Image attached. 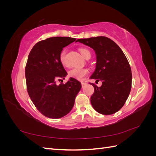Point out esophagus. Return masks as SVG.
Here are the masks:
<instances>
[{
    "label": "esophagus",
    "mask_w": 156,
    "mask_h": 156,
    "mask_svg": "<svg viewBox=\"0 0 156 156\" xmlns=\"http://www.w3.org/2000/svg\"><path fill=\"white\" fill-rule=\"evenodd\" d=\"M87 84V83L86 82H81V84H82V87H83L84 85H85V84Z\"/></svg>",
    "instance_id": "1"
}]
</instances>
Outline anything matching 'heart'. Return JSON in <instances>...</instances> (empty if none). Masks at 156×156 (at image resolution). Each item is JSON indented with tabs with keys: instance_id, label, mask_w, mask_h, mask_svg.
Instances as JSON below:
<instances>
[{
	"instance_id": "1",
	"label": "heart",
	"mask_w": 156,
	"mask_h": 156,
	"mask_svg": "<svg viewBox=\"0 0 156 156\" xmlns=\"http://www.w3.org/2000/svg\"><path fill=\"white\" fill-rule=\"evenodd\" d=\"M79 51L81 55L83 56V57H84V58H85L87 55L88 53H90L89 51L84 48H80ZM59 60L61 64H62L63 66H67L68 63L66 61V50L64 49L60 52V53L59 55ZM88 73V70L86 68H76L70 70L68 73V75L69 77L79 80V81H82V80H83L84 77L87 76Z\"/></svg>"
}]
</instances>
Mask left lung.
<instances>
[{"mask_svg":"<svg viewBox=\"0 0 156 156\" xmlns=\"http://www.w3.org/2000/svg\"><path fill=\"white\" fill-rule=\"evenodd\" d=\"M77 41L90 47L96 55V69L90 79L101 81L97 87L90 83L94 92L90 98L92 107L98 112L109 115L124 106L131 88L132 74L123 51L115 41L105 36L78 39Z\"/></svg>","mask_w":156,"mask_h":156,"instance_id":"left-lung-1","label":"left lung"}]
</instances>
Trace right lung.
Returning a JSON list of instances; mask_svg holds the SVG:
<instances>
[{
	"instance_id": "obj_1",
	"label": "right lung",
	"mask_w": 156,
	"mask_h": 156,
	"mask_svg": "<svg viewBox=\"0 0 156 156\" xmlns=\"http://www.w3.org/2000/svg\"><path fill=\"white\" fill-rule=\"evenodd\" d=\"M76 40L69 37H52L37 42L28 57L25 77L28 94L42 115L50 119H59L72 109L75 98L81 83L71 77L65 84L68 74L61 64L59 55L63 48Z\"/></svg>"
}]
</instances>
